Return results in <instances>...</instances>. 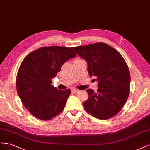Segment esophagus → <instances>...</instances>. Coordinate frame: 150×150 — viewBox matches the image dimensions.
Instances as JSON below:
<instances>
[{"instance_id":"obj_1","label":"esophagus","mask_w":150,"mask_h":150,"mask_svg":"<svg viewBox=\"0 0 150 150\" xmlns=\"http://www.w3.org/2000/svg\"><path fill=\"white\" fill-rule=\"evenodd\" d=\"M71 91H73V92H74V93H78L79 91V90H78V89H75V88H73L71 90Z\"/></svg>"}]
</instances>
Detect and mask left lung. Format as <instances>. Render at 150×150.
Listing matches in <instances>:
<instances>
[{
    "instance_id": "1",
    "label": "left lung",
    "mask_w": 150,
    "mask_h": 150,
    "mask_svg": "<svg viewBox=\"0 0 150 150\" xmlns=\"http://www.w3.org/2000/svg\"><path fill=\"white\" fill-rule=\"evenodd\" d=\"M76 54L87 62L88 74L98 81L97 92L86 90L88 100L85 110L94 117L107 120L117 115L128 99L130 74L123 57L104 43L72 47Z\"/></svg>"
}]
</instances>
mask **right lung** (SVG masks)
<instances>
[{
    "label": "right lung",
    "instance_id": "1",
    "mask_svg": "<svg viewBox=\"0 0 150 150\" xmlns=\"http://www.w3.org/2000/svg\"><path fill=\"white\" fill-rule=\"evenodd\" d=\"M71 49L41 47L28 54L19 67L16 79L17 93L24 107L38 119L50 120L65 107L71 90H58L51 85V80L65 62L76 56Z\"/></svg>",
    "mask_w": 150,
    "mask_h": 150
}]
</instances>
